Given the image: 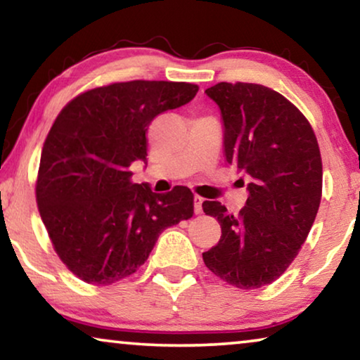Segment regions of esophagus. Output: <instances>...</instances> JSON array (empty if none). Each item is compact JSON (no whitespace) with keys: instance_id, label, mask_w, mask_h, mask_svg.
<instances>
[{"instance_id":"34e87169","label":"esophagus","mask_w":360,"mask_h":360,"mask_svg":"<svg viewBox=\"0 0 360 360\" xmlns=\"http://www.w3.org/2000/svg\"><path fill=\"white\" fill-rule=\"evenodd\" d=\"M201 205H203V198H201V196H198V195H195L193 196V208H195L196 214H201V211H203Z\"/></svg>"}]
</instances>
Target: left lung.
I'll use <instances>...</instances> for the list:
<instances>
[{
  "instance_id": "obj_1",
  "label": "left lung",
  "mask_w": 360,
  "mask_h": 360,
  "mask_svg": "<svg viewBox=\"0 0 360 360\" xmlns=\"http://www.w3.org/2000/svg\"><path fill=\"white\" fill-rule=\"evenodd\" d=\"M205 93L221 111L226 162L249 180V196L239 214L205 201L221 239L203 260L229 285L260 288L288 269L316 218L323 188L318 141L298 108L272 88L221 82Z\"/></svg>"
}]
</instances>
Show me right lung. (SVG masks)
I'll return each mask as SVG.
<instances>
[{
    "label": "right lung",
    "instance_id": "right-lung-1",
    "mask_svg": "<svg viewBox=\"0 0 360 360\" xmlns=\"http://www.w3.org/2000/svg\"><path fill=\"white\" fill-rule=\"evenodd\" d=\"M185 82L134 80L88 90L60 111L44 142L36 184L39 213L68 270L93 285L129 277L162 231L193 216V193H154L132 184L146 162L147 129L160 112L193 100Z\"/></svg>",
    "mask_w": 360,
    "mask_h": 360
}]
</instances>
